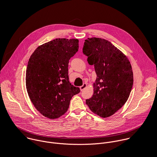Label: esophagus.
Wrapping results in <instances>:
<instances>
[{"label":"esophagus","instance_id":"34e87169","mask_svg":"<svg viewBox=\"0 0 157 157\" xmlns=\"http://www.w3.org/2000/svg\"><path fill=\"white\" fill-rule=\"evenodd\" d=\"M86 86H87V84H86V83H83V85L82 86H81L80 87V89L81 91H83Z\"/></svg>","mask_w":157,"mask_h":157}]
</instances>
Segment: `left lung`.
<instances>
[{"label":"left lung","mask_w":157,"mask_h":157,"mask_svg":"<svg viewBox=\"0 0 157 157\" xmlns=\"http://www.w3.org/2000/svg\"><path fill=\"white\" fill-rule=\"evenodd\" d=\"M83 53L97 75L92 97L86 100L90 109L101 117H110L127 101L133 85V72L127 56L108 40L88 38Z\"/></svg>","instance_id":"left-lung-1"}]
</instances>
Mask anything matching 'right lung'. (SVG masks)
<instances>
[{"label": "right lung", "instance_id": "1", "mask_svg": "<svg viewBox=\"0 0 157 157\" xmlns=\"http://www.w3.org/2000/svg\"><path fill=\"white\" fill-rule=\"evenodd\" d=\"M78 40L59 38L39 46L31 55L26 73L28 96L44 117L55 119L67 110L80 88L69 81V60L78 50Z\"/></svg>", "mask_w": 157, "mask_h": 157}]
</instances>
